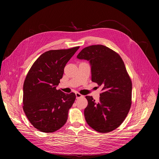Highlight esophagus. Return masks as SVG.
<instances>
[{
	"label": "esophagus",
	"instance_id": "obj_1",
	"mask_svg": "<svg viewBox=\"0 0 159 159\" xmlns=\"http://www.w3.org/2000/svg\"><path fill=\"white\" fill-rule=\"evenodd\" d=\"M75 95H76V98L78 99V98H82V97H83L84 96H82V94H80L79 93H75Z\"/></svg>",
	"mask_w": 159,
	"mask_h": 159
}]
</instances>
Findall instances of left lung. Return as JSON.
<instances>
[{
	"label": "left lung",
	"instance_id": "8db88e82",
	"mask_svg": "<svg viewBox=\"0 0 159 159\" xmlns=\"http://www.w3.org/2000/svg\"><path fill=\"white\" fill-rule=\"evenodd\" d=\"M90 61L92 81L101 86L99 101L87 96L85 119L93 129L109 133L125 120L131 105L132 82L120 55L101 44L84 48L77 57Z\"/></svg>",
	"mask_w": 159,
	"mask_h": 159
}]
</instances>
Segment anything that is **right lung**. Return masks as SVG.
I'll return each instance as SVG.
<instances>
[{"label":"right lung","instance_id":"add662e5","mask_svg":"<svg viewBox=\"0 0 159 159\" xmlns=\"http://www.w3.org/2000/svg\"><path fill=\"white\" fill-rule=\"evenodd\" d=\"M79 48L44 52L34 62L26 77L22 108L31 125L40 131L55 132L67 121L76 96L74 93L65 94L56 87L66 63Z\"/></svg>","mask_w":159,"mask_h":159}]
</instances>
